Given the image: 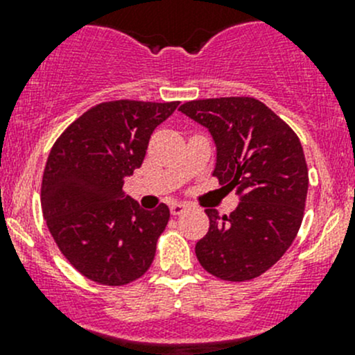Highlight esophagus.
Wrapping results in <instances>:
<instances>
[{
	"label": "esophagus",
	"mask_w": 355,
	"mask_h": 355,
	"mask_svg": "<svg viewBox=\"0 0 355 355\" xmlns=\"http://www.w3.org/2000/svg\"><path fill=\"white\" fill-rule=\"evenodd\" d=\"M185 209H187V204H184V202H171L170 204V211L173 216H178V214L184 213Z\"/></svg>",
	"instance_id": "obj_1"
}]
</instances>
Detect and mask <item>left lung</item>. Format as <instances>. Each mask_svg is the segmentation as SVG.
<instances>
[{"label": "left lung", "instance_id": "left-lung-1", "mask_svg": "<svg viewBox=\"0 0 355 355\" xmlns=\"http://www.w3.org/2000/svg\"><path fill=\"white\" fill-rule=\"evenodd\" d=\"M180 111L207 128L213 175L241 200L230 216L206 209L209 230L196 256L221 280H252L284 256L302 223L309 177L299 137L254 98L199 99Z\"/></svg>", "mask_w": 355, "mask_h": 355}]
</instances>
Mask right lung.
I'll return each instance as SVG.
<instances>
[{
  "instance_id": "1",
  "label": "right lung",
  "mask_w": 355,
  "mask_h": 355,
  "mask_svg": "<svg viewBox=\"0 0 355 355\" xmlns=\"http://www.w3.org/2000/svg\"><path fill=\"white\" fill-rule=\"evenodd\" d=\"M178 105L101 103L53 146L42 175V214L63 256L89 280L118 287L151 266L170 209H142L123 184L141 168L155 128Z\"/></svg>"
}]
</instances>
